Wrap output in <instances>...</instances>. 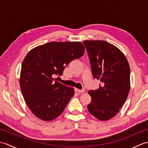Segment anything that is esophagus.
Instances as JSON below:
<instances>
[{
  "label": "esophagus",
  "mask_w": 148,
  "mask_h": 148,
  "mask_svg": "<svg viewBox=\"0 0 148 148\" xmlns=\"http://www.w3.org/2000/svg\"><path fill=\"white\" fill-rule=\"evenodd\" d=\"M76 92L77 93H83L84 92H85V90L84 89H82V90H79V89H76Z\"/></svg>",
  "instance_id": "esophagus-1"
}]
</instances>
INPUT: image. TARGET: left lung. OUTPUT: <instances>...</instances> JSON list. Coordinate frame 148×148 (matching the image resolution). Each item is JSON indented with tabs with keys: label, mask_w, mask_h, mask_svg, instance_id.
Masks as SVG:
<instances>
[{
	"label": "left lung",
	"mask_w": 148,
	"mask_h": 148,
	"mask_svg": "<svg viewBox=\"0 0 148 148\" xmlns=\"http://www.w3.org/2000/svg\"><path fill=\"white\" fill-rule=\"evenodd\" d=\"M94 78L102 84L99 89L88 91L92 101L88 111L100 121H107L118 114L130 88V66L125 55L117 47L105 40H84Z\"/></svg>",
	"instance_id": "8db88e82"
}]
</instances>
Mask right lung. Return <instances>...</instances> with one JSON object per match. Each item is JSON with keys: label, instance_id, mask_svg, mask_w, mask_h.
I'll return each mask as SVG.
<instances>
[{"label": "right lung", "instance_id": "1", "mask_svg": "<svg viewBox=\"0 0 148 148\" xmlns=\"http://www.w3.org/2000/svg\"><path fill=\"white\" fill-rule=\"evenodd\" d=\"M84 53L81 42H50L27 53L21 65L20 85L25 101L36 117L49 121L64 111L74 90L55 81L53 76H62L66 65Z\"/></svg>", "mask_w": 148, "mask_h": 148}]
</instances>
